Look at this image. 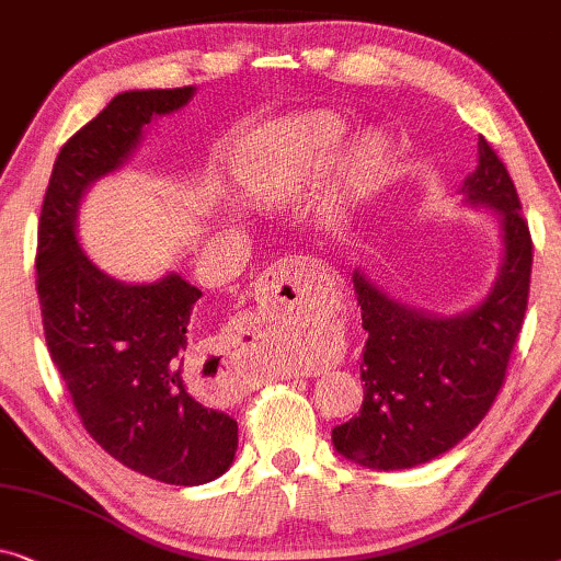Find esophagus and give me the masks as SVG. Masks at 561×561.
Returning <instances> with one entry per match:
<instances>
[{"mask_svg": "<svg viewBox=\"0 0 561 561\" xmlns=\"http://www.w3.org/2000/svg\"><path fill=\"white\" fill-rule=\"evenodd\" d=\"M305 266H307V256L282 259V262L270 266L262 277V289H264L266 299H274V302H289V305L302 302ZM243 337H254L251 322H247V325L239 330V337H236L233 345H226V348L218 351V356L213 358L218 363L216 381H218L220 399H228V401L241 399L251 386L241 374V366H243L241 356L249 348V343H243Z\"/></svg>", "mask_w": 561, "mask_h": 561, "instance_id": "obj_1", "label": "esophagus"}]
</instances>
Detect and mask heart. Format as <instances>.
<instances>
[{"label": "heart", "instance_id": "heart-1", "mask_svg": "<svg viewBox=\"0 0 561 561\" xmlns=\"http://www.w3.org/2000/svg\"><path fill=\"white\" fill-rule=\"evenodd\" d=\"M348 137V122L333 112H312L266 124L249 139L239 162V183L256 203L297 201L325 175ZM386 162V141L366 137L353 149L345 172L368 183Z\"/></svg>", "mask_w": 561, "mask_h": 561}]
</instances>
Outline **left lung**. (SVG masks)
I'll return each mask as SVG.
<instances>
[{
	"mask_svg": "<svg viewBox=\"0 0 561 561\" xmlns=\"http://www.w3.org/2000/svg\"><path fill=\"white\" fill-rule=\"evenodd\" d=\"M462 195L491 208L501 224L503 264L483 302L442 318L386 297L363 272L353 274L368 333L363 404L333 430V445L363 468L404 470L435 460L483 422L506 381L526 314L534 243L514 180L483 137Z\"/></svg>",
	"mask_w": 561,
	"mask_h": 561,
	"instance_id": "8db88e82",
	"label": "left lung"
}]
</instances>
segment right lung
Returning <instances> with one entry per match:
<instances>
[{
    "label": "right lung",
    "instance_id": "right-lung-1",
    "mask_svg": "<svg viewBox=\"0 0 561 561\" xmlns=\"http://www.w3.org/2000/svg\"><path fill=\"white\" fill-rule=\"evenodd\" d=\"M195 89L126 91L62 145L37 231V297L47 351L89 435L114 460L170 485H203L231 468L239 424L185 389L187 325L203 297L180 274L126 284L91 262L76 236L91 183L119 170L152 116Z\"/></svg>",
    "mask_w": 561,
    "mask_h": 561
}]
</instances>
